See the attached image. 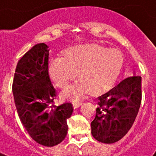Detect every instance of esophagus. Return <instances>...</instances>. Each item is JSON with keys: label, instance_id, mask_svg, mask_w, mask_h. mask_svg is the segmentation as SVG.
I'll return each mask as SVG.
<instances>
[{"label": "esophagus", "instance_id": "obj_1", "mask_svg": "<svg viewBox=\"0 0 156 156\" xmlns=\"http://www.w3.org/2000/svg\"><path fill=\"white\" fill-rule=\"evenodd\" d=\"M82 104V102L81 101V100H77V101H74L73 103H72V105H73V107L74 108H78V106H80Z\"/></svg>", "mask_w": 156, "mask_h": 156}]
</instances>
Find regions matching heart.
Wrapping results in <instances>:
<instances>
[{
    "instance_id": "heart-1",
    "label": "heart",
    "mask_w": 156,
    "mask_h": 156,
    "mask_svg": "<svg viewBox=\"0 0 156 156\" xmlns=\"http://www.w3.org/2000/svg\"><path fill=\"white\" fill-rule=\"evenodd\" d=\"M122 53L115 48L97 44H85L69 49L49 61L50 78L65 87L78 74L81 77L64 90L69 99H78L90 92L100 93L112 87L123 66Z\"/></svg>"
}]
</instances>
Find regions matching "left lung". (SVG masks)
<instances>
[{
	"mask_svg": "<svg viewBox=\"0 0 156 156\" xmlns=\"http://www.w3.org/2000/svg\"><path fill=\"white\" fill-rule=\"evenodd\" d=\"M91 133L99 142L113 144L129 131L136 119L142 100L141 77L135 75L122 80L98 97Z\"/></svg>",
	"mask_w": 156,
	"mask_h": 156,
	"instance_id": "left-lung-1",
	"label": "left lung"
}]
</instances>
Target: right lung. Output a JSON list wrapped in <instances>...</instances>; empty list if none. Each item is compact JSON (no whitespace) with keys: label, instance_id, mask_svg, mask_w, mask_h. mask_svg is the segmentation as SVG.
<instances>
[{"label":"right lung","instance_id":"add662e5","mask_svg":"<svg viewBox=\"0 0 156 156\" xmlns=\"http://www.w3.org/2000/svg\"><path fill=\"white\" fill-rule=\"evenodd\" d=\"M49 47L34 45L19 60L12 81L16 108L29 136L42 146L60 144L68 132L71 103L54 104L56 93L48 74Z\"/></svg>","mask_w":156,"mask_h":156}]
</instances>
